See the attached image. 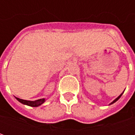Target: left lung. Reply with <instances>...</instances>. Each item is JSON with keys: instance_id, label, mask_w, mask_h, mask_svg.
Here are the masks:
<instances>
[{"instance_id": "1", "label": "left lung", "mask_w": 135, "mask_h": 135, "mask_svg": "<svg viewBox=\"0 0 135 135\" xmlns=\"http://www.w3.org/2000/svg\"><path fill=\"white\" fill-rule=\"evenodd\" d=\"M122 94H123V93L121 94V95H119V96L118 97V98H116V99L114 100H113V102H111V103H110V104H113V103H115V102L117 101V100H119V98H121V96H122Z\"/></svg>"}]
</instances>
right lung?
Returning a JSON list of instances; mask_svg holds the SVG:
<instances>
[{
  "label": "right lung",
  "instance_id": "obj_1",
  "mask_svg": "<svg viewBox=\"0 0 135 135\" xmlns=\"http://www.w3.org/2000/svg\"><path fill=\"white\" fill-rule=\"evenodd\" d=\"M16 100L19 101L20 103H22L23 104L27 105H29V106H32V107H37L39 105H42L45 101V99L42 98V99H39L37 100H35V101H30V100H26L20 99V98H16Z\"/></svg>",
  "mask_w": 135,
  "mask_h": 135
}]
</instances>
